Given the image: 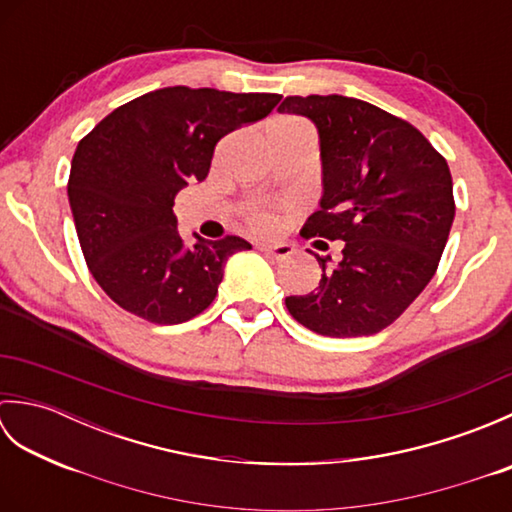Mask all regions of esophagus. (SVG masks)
Returning <instances> with one entry per match:
<instances>
[{"mask_svg": "<svg viewBox=\"0 0 512 512\" xmlns=\"http://www.w3.org/2000/svg\"><path fill=\"white\" fill-rule=\"evenodd\" d=\"M257 250H262V253L270 259H286L292 255V246L290 244H277V246H257Z\"/></svg>", "mask_w": 512, "mask_h": 512, "instance_id": "obj_1", "label": "esophagus"}]
</instances>
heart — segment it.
<instances>
[{
    "mask_svg": "<svg viewBox=\"0 0 512 512\" xmlns=\"http://www.w3.org/2000/svg\"><path fill=\"white\" fill-rule=\"evenodd\" d=\"M266 143H275V140H312V127L299 116H277L270 121L264 129ZM246 224L253 228L255 233H270L277 226V213L264 209V206H255L246 213Z\"/></svg>",
    "mask_w": 512,
    "mask_h": 512,
    "instance_id": "obj_1",
    "label": "heart"
}]
</instances>
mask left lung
<instances>
[{"mask_svg":"<svg viewBox=\"0 0 512 512\" xmlns=\"http://www.w3.org/2000/svg\"><path fill=\"white\" fill-rule=\"evenodd\" d=\"M279 112L308 116L321 140V209L301 235L341 239L343 248L336 266L317 255L319 288L286 297V308L336 339L385 330L427 288L447 246L455 217L447 160L411 123L350 96H288Z\"/></svg>","mask_w":512,"mask_h":512,"instance_id":"left-lung-1","label":"left lung"}]
</instances>
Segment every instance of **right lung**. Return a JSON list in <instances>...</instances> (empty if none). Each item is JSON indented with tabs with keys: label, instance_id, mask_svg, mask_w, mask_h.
<instances>
[{
	"label": "right lung",
	"instance_id": "add662e5",
	"mask_svg": "<svg viewBox=\"0 0 512 512\" xmlns=\"http://www.w3.org/2000/svg\"><path fill=\"white\" fill-rule=\"evenodd\" d=\"M279 94L173 85L116 107L74 151L68 198L92 277L123 310L149 323H184L211 306L242 237L184 246L173 200L204 180L215 145L268 116Z\"/></svg>",
	"mask_w": 512,
	"mask_h": 512
}]
</instances>
